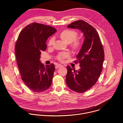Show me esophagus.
Segmentation results:
<instances>
[{"instance_id":"1","label":"esophagus","mask_w":123,"mask_h":123,"mask_svg":"<svg viewBox=\"0 0 123 123\" xmlns=\"http://www.w3.org/2000/svg\"><path fill=\"white\" fill-rule=\"evenodd\" d=\"M63 66L62 65H61V64H57V65H56V66H55V68H61V67H62Z\"/></svg>"}]
</instances>
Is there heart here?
Instances as JSON below:
<instances>
[{"instance_id": "b5f03b06", "label": "heart", "mask_w": 123, "mask_h": 123, "mask_svg": "<svg viewBox=\"0 0 123 123\" xmlns=\"http://www.w3.org/2000/svg\"><path fill=\"white\" fill-rule=\"evenodd\" d=\"M78 33L76 31L73 30L67 29L63 31L59 34V37L61 39L66 43H72V48L74 50L78 49L82 46V42L81 40L79 38H76ZM54 42V38H50L48 41V46H51L53 44ZM69 56V54L68 52H63L59 54L57 56V59L59 61L62 62L64 59Z\"/></svg>"}]
</instances>
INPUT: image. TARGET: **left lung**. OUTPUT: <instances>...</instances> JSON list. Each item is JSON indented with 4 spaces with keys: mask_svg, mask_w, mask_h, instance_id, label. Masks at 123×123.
I'll return each instance as SVG.
<instances>
[{
    "mask_svg": "<svg viewBox=\"0 0 123 123\" xmlns=\"http://www.w3.org/2000/svg\"><path fill=\"white\" fill-rule=\"evenodd\" d=\"M68 28L81 30L84 35L82 48L76 56L80 68L77 71L68 66L66 81L70 89L83 93L90 90L97 82L103 69L104 50L99 34L88 23L80 20L68 26Z\"/></svg>",
    "mask_w": 123,
    "mask_h": 123,
    "instance_id": "obj_1",
    "label": "left lung"
}]
</instances>
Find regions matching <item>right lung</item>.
Segmentation results:
<instances>
[{
  "label": "right lung",
  "mask_w": 123,
  "mask_h": 123,
  "mask_svg": "<svg viewBox=\"0 0 123 123\" xmlns=\"http://www.w3.org/2000/svg\"><path fill=\"white\" fill-rule=\"evenodd\" d=\"M56 31L49 25L33 22L20 32L15 46L16 59L21 79L34 92H40L50 87L54 76V64L45 66L39 59L47 48L46 41Z\"/></svg>",
  "instance_id": "add662e5"
}]
</instances>
